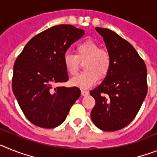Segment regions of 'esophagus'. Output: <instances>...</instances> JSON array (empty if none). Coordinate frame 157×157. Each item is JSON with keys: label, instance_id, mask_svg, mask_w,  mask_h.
I'll use <instances>...</instances> for the list:
<instances>
[{"label": "esophagus", "instance_id": "1", "mask_svg": "<svg viewBox=\"0 0 157 157\" xmlns=\"http://www.w3.org/2000/svg\"><path fill=\"white\" fill-rule=\"evenodd\" d=\"M81 94H82L83 96H87V95L89 94V91L86 90V89H82V90H81Z\"/></svg>", "mask_w": 157, "mask_h": 157}]
</instances>
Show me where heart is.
Listing matches in <instances>:
<instances>
[{"label":"heart","mask_w":157,"mask_h":157,"mask_svg":"<svg viewBox=\"0 0 157 157\" xmlns=\"http://www.w3.org/2000/svg\"><path fill=\"white\" fill-rule=\"evenodd\" d=\"M81 74L71 80V84L81 89H88L104 79L109 74L111 68V56L109 51L101 48L93 40H86L76 46L75 54L66 53L64 56V64L67 72L72 76L76 75L84 64Z\"/></svg>","instance_id":"heart-1"}]
</instances>
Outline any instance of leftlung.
<instances>
[{
	"mask_svg": "<svg viewBox=\"0 0 157 157\" xmlns=\"http://www.w3.org/2000/svg\"><path fill=\"white\" fill-rule=\"evenodd\" d=\"M111 56V68L101 85L90 91L96 104L91 112L94 124L103 131L126 127L135 118L148 92L147 68L129 42L115 32L95 28Z\"/></svg>",
	"mask_w": 157,
	"mask_h": 157,
	"instance_id": "1",
	"label": "left lung"
}]
</instances>
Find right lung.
I'll return each instance as SVG.
<instances>
[{"instance_id": "right-lung-1", "label": "right lung", "mask_w": 157, "mask_h": 157, "mask_svg": "<svg viewBox=\"0 0 157 157\" xmlns=\"http://www.w3.org/2000/svg\"><path fill=\"white\" fill-rule=\"evenodd\" d=\"M85 31L59 25L41 32L25 46L14 63L13 91L22 112L32 124L52 128L62 124L81 96L77 87H56L68 80L64 56Z\"/></svg>"}]
</instances>
